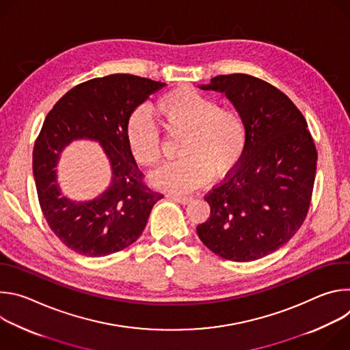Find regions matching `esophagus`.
I'll list each match as a JSON object with an SVG mask.
<instances>
[{
	"mask_svg": "<svg viewBox=\"0 0 350 350\" xmlns=\"http://www.w3.org/2000/svg\"><path fill=\"white\" fill-rule=\"evenodd\" d=\"M170 199H173V201H176V202H178V204H183V205H185V204H188L189 201H191V196H187V195H178V193H169L167 195Z\"/></svg>",
	"mask_w": 350,
	"mask_h": 350,
	"instance_id": "obj_1",
	"label": "esophagus"
}]
</instances>
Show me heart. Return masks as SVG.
Returning <instances> with one entry per match:
<instances>
[{"instance_id":"1","label":"heart","mask_w":350,"mask_h":350,"mask_svg":"<svg viewBox=\"0 0 350 350\" xmlns=\"http://www.w3.org/2000/svg\"><path fill=\"white\" fill-rule=\"evenodd\" d=\"M155 111L167 134L183 135L177 146L180 158L151 176L158 188L170 192L192 191L205 184L213 172L223 176L242 159L247 145V127L238 109L219 107L211 95L181 85L159 96ZM126 141L137 163L145 167L159 163L161 137L142 109L129 116Z\"/></svg>"}]
</instances>
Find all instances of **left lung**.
I'll use <instances>...</instances> for the list:
<instances>
[{"mask_svg":"<svg viewBox=\"0 0 350 350\" xmlns=\"http://www.w3.org/2000/svg\"><path fill=\"white\" fill-rule=\"evenodd\" d=\"M199 88L226 94L246 122L247 145L239 165L205 195L211 216L198 237L227 260L265 258L296 234L310 206L317 151L306 119L254 76L220 75Z\"/></svg>","mask_w":350,"mask_h":350,"instance_id":"1","label":"left lung"}]
</instances>
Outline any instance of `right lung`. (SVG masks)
<instances>
[{
    "label": "right lung",
    "mask_w": 350,
    "mask_h": 350,
    "mask_svg": "<svg viewBox=\"0 0 350 350\" xmlns=\"http://www.w3.org/2000/svg\"><path fill=\"white\" fill-rule=\"evenodd\" d=\"M165 83L133 75H109L68 91L44 120L33 149V176L42 215L54 234L79 255L99 258L122 251L142 234L163 198L144 184L129 151V116ZM76 139L98 140L110 159L111 185L92 202H70L60 192V152Z\"/></svg>",
    "instance_id": "add662e5"
}]
</instances>
